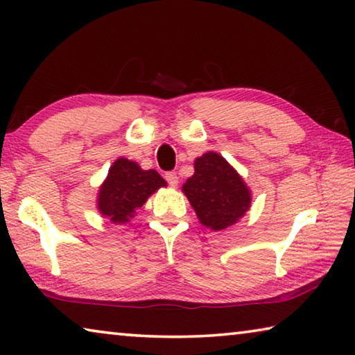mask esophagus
I'll return each instance as SVG.
<instances>
[{
  "mask_svg": "<svg viewBox=\"0 0 355 355\" xmlns=\"http://www.w3.org/2000/svg\"><path fill=\"white\" fill-rule=\"evenodd\" d=\"M166 180H167V183L172 186V188H177V186H178V177H177L175 172H167Z\"/></svg>",
  "mask_w": 355,
  "mask_h": 355,
  "instance_id": "34e87169",
  "label": "esophagus"
}]
</instances>
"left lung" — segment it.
I'll use <instances>...</instances> for the list:
<instances>
[{"instance_id":"8db88e82","label":"left lung","mask_w":355,"mask_h":355,"mask_svg":"<svg viewBox=\"0 0 355 355\" xmlns=\"http://www.w3.org/2000/svg\"><path fill=\"white\" fill-rule=\"evenodd\" d=\"M200 224L214 232L235 225L249 211L252 192L224 156L207 152L194 161V175L182 186Z\"/></svg>"}]
</instances>
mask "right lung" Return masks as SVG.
Wrapping results in <instances>:
<instances>
[{
	"mask_svg": "<svg viewBox=\"0 0 355 355\" xmlns=\"http://www.w3.org/2000/svg\"><path fill=\"white\" fill-rule=\"evenodd\" d=\"M164 186L166 180L155 169L144 171L136 161L117 158L98 189L97 209L112 224H127L148 197Z\"/></svg>",
	"mask_w": 355,
	"mask_h": 355,
	"instance_id": "add662e5",
	"label": "right lung"
}]
</instances>
